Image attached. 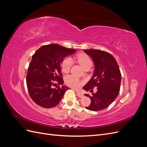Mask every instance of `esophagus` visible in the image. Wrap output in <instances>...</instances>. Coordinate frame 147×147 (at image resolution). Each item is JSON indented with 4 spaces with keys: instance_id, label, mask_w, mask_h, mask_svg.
Instances as JSON below:
<instances>
[{
    "instance_id": "1",
    "label": "esophagus",
    "mask_w": 147,
    "mask_h": 147,
    "mask_svg": "<svg viewBox=\"0 0 147 147\" xmlns=\"http://www.w3.org/2000/svg\"><path fill=\"white\" fill-rule=\"evenodd\" d=\"M76 93H77V96L79 97H80V98H82V97H83L84 96L82 93L80 91H76Z\"/></svg>"
}]
</instances>
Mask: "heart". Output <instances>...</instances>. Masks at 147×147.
I'll return each instance as SVG.
<instances>
[{
	"mask_svg": "<svg viewBox=\"0 0 147 147\" xmlns=\"http://www.w3.org/2000/svg\"><path fill=\"white\" fill-rule=\"evenodd\" d=\"M77 59L78 60V63L80 64L84 68L89 64H92L90 57L86 54H85V53H80V54H78L77 56ZM72 59L69 58V57H65L63 60V63H62V70L65 73L69 72L71 67H72ZM64 81L67 85L76 89L80 87L83 83V82L80 80L78 78L73 76V75H67V76L65 77Z\"/></svg>",
	"mask_w": 147,
	"mask_h": 147,
	"instance_id": "heart-1",
	"label": "heart"
}]
</instances>
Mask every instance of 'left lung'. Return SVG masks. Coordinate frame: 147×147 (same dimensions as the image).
Segmentation results:
<instances>
[{
	"label": "left lung",
	"instance_id": "obj_1",
	"mask_svg": "<svg viewBox=\"0 0 147 147\" xmlns=\"http://www.w3.org/2000/svg\"><path fill=\"white\" fill-rule=\"evenodd\" d=\"M84 51L94 61L95 70L83 90L92 92V89L94 87L97 90L96 93H92V96L84 94L91 101L85 108L91 111L104 110L112 103L119 92L121 74L119 65L114 57L108 52L94 49L84 50Z\"/></svg>",
	"mask_w": 147,
	"mask_h": 147
}]
</instances>
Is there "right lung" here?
Here are the masks:
<instances>
[{
	"instance_id": "1",
	"label": "right lung",
	"mask_w": 147,
	"mask_h": 147,
	"mask_svg": "<svg viewBox=\"0 0 147 147\" xmlns=\"http://www.w3.org/2000/svg\"><path fill=\"white\" fill-rule=\"evenodd\" d=\"M76 51L58 44L41 47L32 55L28 69L26 84L31 99L38 105L50 109L58 105L69 87L59 86L64 81L61 63ZM57 82L59 84L56 85ZM56 85L53 88V86Z\"/></svg>"
}]
</instances>
